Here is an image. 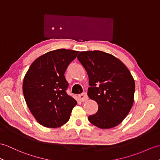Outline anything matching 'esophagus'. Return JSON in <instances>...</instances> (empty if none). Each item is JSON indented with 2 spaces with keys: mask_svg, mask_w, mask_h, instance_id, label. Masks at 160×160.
Masks as SVG:
<instances>
[{
  "mask_svg": "<svg viewBox=\"0 0 160 160\" xmlns=\"http://www.w3.org/2000/svg\"><path fill=\"white\" fill-rule=\"evenodd\" d=\"M79 99L82 101V102H84V101H85V100H88V95H87V93H85V92H83V93H80V94H79Z\"/></svg>",
  "mask_w": 160,
  "mask_h": 160,
  "instance_id": "esophagus-1",
  "label": "esophagus"
}]
</instances>
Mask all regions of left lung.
I'll use <instances>...</instances> for the list:
<instances>
[{
  "instance_id": "left-lung-1",
  "label": "left lung",
  "mask_w": 160,
  "mask_h": 160,
  "mask_svg": "<svg viewBox=\"0 0 160 160\" xmlns=\"http://www.w3.org/2000/svg\"><path fill=\"white\" fill-rule=\"evenodd\" d=\"M89 77L88 95L98 103L96 113L88 117L102 129L122 122L134 102L135 83L129 70L111 54L101 51L81 52L77 56Z\"/></svg>"
}]
</instances>
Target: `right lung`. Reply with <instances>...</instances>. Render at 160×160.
I'll list each match as a JSON object with an SVG mask.
<instances>
[{
    "label": "right lung",
    "mask_w": 160,
    "mask_h": 160,
    "mask_svg": "<svg viewBox=\"0 0 160 160\" xmlns=\"http://www.w3.org/2000/svg\"><path fill=\"white\" fill-rule=\"evenodd\" d=\"M79 52L60 49L38 58L23 82V93L30 112L41 125L58 128L67 123L77 101L68 95L64 73Z\"/></svg>",
    "instance_id": "obj_1"
}]
</instances>
